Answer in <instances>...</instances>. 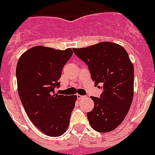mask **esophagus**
I'll return each mask as SVG.
<instances>
[{"instance_id":"1","label":"esophagus","mask_w":155,"mask_h":155,"mask_svg":"<svg viewBox=\"0 0 155 155\" xmlns=\"http://www.w3.org/2000/svg\"><path fill=\"white\" fill-rule=\"evenodd\" d=\"M76 97H77L78 99H83V97H84V96H83V95H76Z\"/></svg>"}]
</instances>
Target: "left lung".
<instances>
[{
    "instance_id": "8db88e82",
    "label": "left lung",
    "mask_w": 155,
    "mask_h": 155,
    "mask_svg": "<svg viewBox=\"0 0 155 155\" xmlns=\"http://www.w3.org/2000/svg\"><path fill=\"white\" fill-rule=\"evenodd\" d=\"M73 50L88 66L95 86L102 84L100 97H91L95 105L87 112L89 124L99 132L112 131L125 119L132 102L134 67L128 53L110 42Z\"/></svg>"
}]
</instances>
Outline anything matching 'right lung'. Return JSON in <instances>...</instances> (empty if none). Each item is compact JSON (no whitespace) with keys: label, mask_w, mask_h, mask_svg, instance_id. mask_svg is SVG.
Segmentation results:
<instances>
[{"label":"right lung","mask_w":155,"mask_h":155,"mask_svg":"<svg viewBox=\"0 0 155 155\" xmlns=\"http://www.w3.org/2000/svg\"><path fill=\"white\" fill-rule=\"evenodd\" d=\"M73 50L37 46L20 57L16 69L19 97L30 121L50 137L66 131L75 107L76 95L55 93L64 65Z\"/></svg>","instance_id":"right-lung-1"}]
</instances>
